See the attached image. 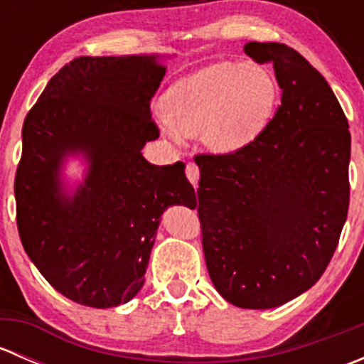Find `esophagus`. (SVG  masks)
Returning <instances> with one entry per match:
<instances>
[{
    "instance_id": "esophagus-1",
    "label": "esophagus",
    "mask_w": 364,
    "mask_h": 364,
    "mask_svg": "<svg viewBox=\"0 0 364 364\" xmlns=\"http://www.w3.org/2000/svg\"><path fill=\"white\" fill-rule=\"evenodd\" d=\"M185 172H186V178H188V181L192 183L193 186H197V181H199V174H200L199 167H197L193 161H188V164H186Z\"/></svg>"
}]
</instances>
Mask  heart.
<instances>
[{
  "label": "heart",
  "instance_id": "heart-1",
  "mask_svg": "<svg viewBox=\"0 0 364 364\" xmlns=\"http://www.w3.org/2000/svg\"><path fill=\"white\" fill-rule=\"evenodd\" d=\"M274 98L277 87L266 70L220 61L183 77L168 90L161 127L176 141L203 134L213 149L234 151L262 130Z\"/></svg>",
  "mask_w": 364,
  "mask_h": 364
}]
</instances>
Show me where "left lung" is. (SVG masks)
<instances>
[{
  "mask_svg": "<svg viewBox=\"0 0 364 364\" xmlns=\"http://www.w3.org/2000/svg\"><path fill=\"white\" fill-rule=\"evenodd\" d=\"M271 63L282 104L253 141L196 155L209 277L229 303L266 310L294 299L328 267L347 220L350 132L335 93L297 50L250 42Z\"/></svg>",
  "mask_w": 364,
  "mask_h": 364,
  "instance_id": "1",
  "label": "left lung"
}]
</instances>
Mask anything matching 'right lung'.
I'll return each instance as SVG.
<instances>
[{
  "label": "right lung",
  "mask_w": 364,
  "mask_h": 364,
  "mask_svg": "<svg viewBox=\"0 0 364 364\" xmlns=\"http://www.w3.org/2000/svg\"><path fill=\"white\" fill-rule=\"evenodd\" d=\"M165 75L156 56H79L42 91L23 127L16 172L17 229L42 277L68 299L109 308L141 291L160 216L196 204L185 164L153 165L151 98ZM84 152L88 176L72 198L59 168Z\"/></svg>",
  "instance_id": "right-lung-1"
}]
</instances>
